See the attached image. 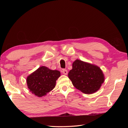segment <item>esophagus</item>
I'll return each mask as SVG.
<instances>
[{"label":"esophagus","mask_w":128,"mask_h":128,"mask_svg":"<svg viewBox=\"0 0 128 128\" xmlns=\"http://www.w3.org/2000/svg\"><path fill=\"white\" fill-rule=\"evenodd\" d=\"M62 73H63L64 74L66 75L67 74H68V70H67L66 69H63V70H62Z\"/></svg>","instance_id":"esophagus-1"}]
</instances>
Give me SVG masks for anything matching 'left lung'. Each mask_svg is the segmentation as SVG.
I'll return each instance as SVG.
<instances>
[{"mask_svg": "<svg viewBox=\"0 0 128 128\" xmlns=\"http://www.w3.org/2000/svg\"><path fill=\"white\" fill-rule=\"evenodd\" d=\"M68 76L73 85L86 94L96 92L104 81V75L98 66L78 59L73 62Z\"/></svg>", "mask_w": 128, "mask_h": 128, "instance_id": "1", "label": "left lung"}]
</instances>
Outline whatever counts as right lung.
Segmentation results:
<instances>
[{
    "mask_svg": "<svg viewBox=\"0 0 128 128\" xmlns=\"http://www.w3.org/2000/svg\"><path fill=\"white\" fill-rule=\"evenodd\" d=\"M60 76L59 70H51L44 66H40L27 77L28 88L36 96H45L55 87L56 80Z\"/></svg>",
    "mask_w": 128,
    "mask_h": 128,
    "instance_id": "1",
    "label": "right lung"
}]
</instances>
